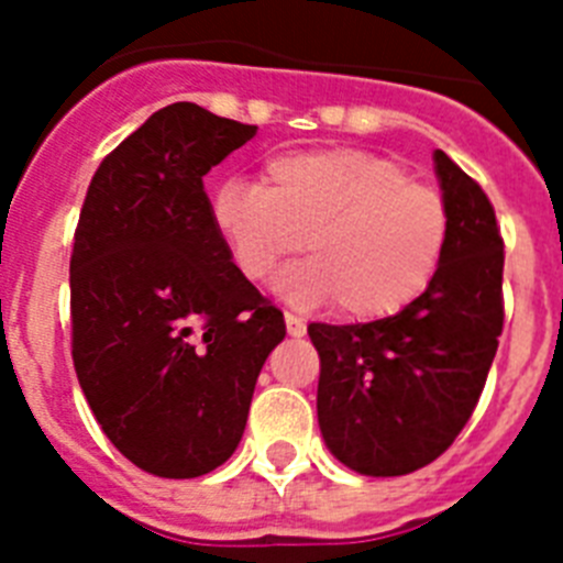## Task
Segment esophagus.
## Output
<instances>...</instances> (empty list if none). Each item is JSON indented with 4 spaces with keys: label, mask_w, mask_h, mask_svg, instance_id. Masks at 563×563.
Masks as SVG:
<instances>
[{
    "label": "esophagus",
    "mask_w": 563,
    "mask_h": 563,
    "mask_svg": "<svg viewBox=\"0 0 563 563\" xmlns=\"http://www.w3.org/2000/svg\"><path fill=\"white\" fill-rule=\"evenodd\" d=\"M285 324H287V335H292V338H301L307 332L305 318L292 316V312H285Z\"/></svg>",
    "instance_id": "esophagus-1"
}]
</instances>
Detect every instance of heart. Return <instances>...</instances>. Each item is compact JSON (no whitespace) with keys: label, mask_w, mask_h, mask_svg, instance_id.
<instances>
[{"label":"heart","mask_w":563,"mask_h":563,"mask_svg":"<svg viewBox=\"0 0 563 563\" xmlns=\"http://www.w3.org/2000/svg\"><path fill=\"white\" fill-rule=\"evenodd\" d=\"M211 222L251 282L305 245L310 262L282 273L276 290L296 307L335 301L350 321L386 318L415 301L451 233L437 188L361 148L276 154L258 183L233 177L213 191Z\"/></svg>","instance_id":"heart-1"}]
</instances>
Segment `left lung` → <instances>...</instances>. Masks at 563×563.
Here are the masks:
<instances>
[{"mask_svg":"<svg viewBox=\"0 0 563 563\" xmlns=\"http://www.w3.org/2000/svg\"><path fill=\"white\" fill-rule=\"evenodd\" d=\"M434 168L451 233L426 292L369 324L307 327L321 357V437L363 476L411 474L449 449L479 402L505 324L494 206L440 148Z\"/></svg>","mask_w":563,"mask_h":563,"instance_id":"left-lung-1","label":"left lung"}]
</instances>
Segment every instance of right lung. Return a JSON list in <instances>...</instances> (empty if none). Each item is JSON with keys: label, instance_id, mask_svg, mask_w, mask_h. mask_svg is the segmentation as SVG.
Here are the masks:
<instances>
[{"label": "right lung", "instance_id": "1", "mask_svg": "<svg viewBox=\"0 0 563 563\" xmlns=\"http://www.w3.org/2000/svg\"><path fill=\"white\" fill-rule=\"evenodd\" d=\"M256 126L172 103L109 152L69 258L73 363L98 426L129 462L194 479L245 431L285 316L213 231L202 177Z\"/></svg>", "mask_w": 563, "mask_h": 563}]
</instances>
